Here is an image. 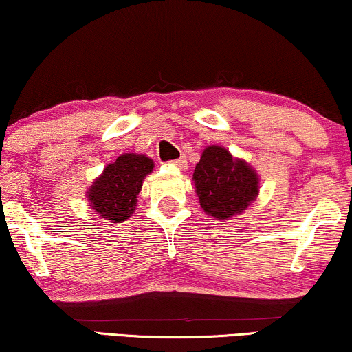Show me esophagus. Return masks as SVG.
<instances>
[{
    "label": "esophagus",
    "mask_w": 352,
    "mask_h": 352,
    "mask_svg": "<svg viewBox=\"0 0 352 352\" xmlns=\"http://www.w3.org/2000/svg\"><path fill=\"white\" fill-rule=\"evenodd\" d=\"M173 165H175L177 170H181V171H186L187 170V160L184 157L182 158H179V160H176V162H173Z\"/></svg>",
    "instance_id": "esophagus-1"
}]
</instances>
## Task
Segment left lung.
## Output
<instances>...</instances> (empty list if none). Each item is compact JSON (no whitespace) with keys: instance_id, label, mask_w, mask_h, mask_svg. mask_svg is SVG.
<instances>
[{"instance_id":"1","label":"left lung","mask_w":352,"mask_h":352,"mask_svg":"<svg viewBox=\"0 0 352 352\" xmlns=\"http://www.w3.org/2000/svg\"><path fill=\"white\" fill-rule=\"evenodd\" d=\"M192 181L201 210L219 221L237 218L259 195L256 170L221 146L205 147Z\"/></svg>"}]
</instances>
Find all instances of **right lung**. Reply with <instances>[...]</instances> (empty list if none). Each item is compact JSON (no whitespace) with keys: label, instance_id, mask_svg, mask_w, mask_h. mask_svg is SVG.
I'll return each mask as SVG.
<instances>
[{"label":"right lung","instance_id":"1","mask_svg":"<svg viewBox=\"0 0 352 352\" xmlns=\"http://www.w3.org/2000/svg\"><path fill=\"white\" fill-rule=\"evenodd\" d=\"M152 171V158L142 153H122L96 177L86 190V200L100 218L122 224L133 216L142 182Z\"/></svg>","mask_w":352,"mask_h":352}]
</instances>
